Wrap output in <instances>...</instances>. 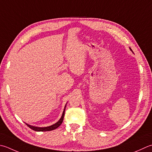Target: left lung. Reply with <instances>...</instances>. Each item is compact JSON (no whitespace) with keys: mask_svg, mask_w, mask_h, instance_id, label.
I'll list each match as a JSON object with an SVG mask.
<instances>
[{"mask_svg":"<svg viewBox=\"0 0 152 152\" xmlns=\"http://www.w3.org/2000/svg\"><path fill=\"white\" fill-rule=\"evenodd\" d=\"M130 50H132V53H133V51H132V49H130Z\"/></svg>","mask_w":152,"mask_h":152,"instance_id":"1","label":"left lung"}]
</instances>
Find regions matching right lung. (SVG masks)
I'll return each mask as SVG.
<instances>
[{
  "instance_id": "right-lung-1",
  "label": "right lung",
  "mask_w": 152,
  "mask_h": 152,
  "mask_svg": "<svg viewBox=\"0 0 152 152\" xmlns=\"http://www.w3.org/2000/svg\"><path fill=\"white\" fill-rule=\"evenodd\" d=\"M66 105H65V107H64V111H63V113H62V117H61V118H60V120H59V121L57 122V123H56L55 124H53V125L49 126H47V127H37V126H34L29 125V124H26L27 126L30 128L31 129L35 130V131H37V132L50 131V130H55V129H57V128L62 124V121H63L64 116V111H65V109H66Z\"/></svg>"
}]
</instances>
